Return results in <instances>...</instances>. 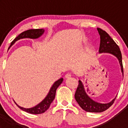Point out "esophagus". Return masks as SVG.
Segmentation results:
<instances>
[{
    "instance_id": "1",
    "label": "esophagus",
    "mask_w": 128,
    "mask_h": 128,
    "mask_svg": "<svg viewBox=\"0 0 128 128\" xmlns=\"http://www.w3.org/2000/svg\"><path fill=\"white\" fill-rule=\"evenodd\" d=\"M70 77H71L70 73H67V74H65V78H70Z\"/></svg>"
}]
</instances>
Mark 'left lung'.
I'll return each instance as SVG.
<instances>
[{
  "label": "left lung",
  "instance_id": "1",
  "mask_svg": "<svg viewBox=\"0 0 128 128\" xmlns=\"http://www.w3.org/2000/svg\"><path fill=\"white\" fill-rule=\"evenodd\" d=\"M98 30L100 38L99 52L100 53H110L116 56L121 67V72H122V74H124L122 62V54L119 47L105 30H103L100 28H98ZM75 99L77 102L81 106V108L86 112L99 113L108 109L114 104L116 98L108 103L102 104L96 102L86 94L82 82L81 80H79V84L76 91Z\"/></svg>",
  "mask_w": 128,
  "mask_h": 128
}]
</instances>
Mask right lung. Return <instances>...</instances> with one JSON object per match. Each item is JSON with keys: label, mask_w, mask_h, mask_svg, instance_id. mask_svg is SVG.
I'll list each match as a JSON object with an SVG mask.
<instances>
[{"label": "right lung", "mask_w": 128, "mask_h": 128, "mask_svg": "<svg viewBox=\"0 0 128 128\" xmlns=\"http://www.w3.org/2000/svg\"><path fill=\"white\" fill-rule=\"evenodd\" d=\"M44 29H29L26 31H24L23 32L20 33V34L17 37H16L14 40H13L11 44V47L13 44H14L16 41H17L18 40L22 39V38H32V39H36V38H39L40 36H41L42 35L44 34ZM63 78H60V80L56 81L54 82L52 87L50 88L49 92L48 93L47 96H46V98L42 101L41 102H40L36 106H35L34 107L30 108H25L23 107H20V106L17 105L18 107L22 110L23 111H25L26 112L29 113V114H43L47 110L49 106H50V104L53 101V100L55 98V96H56V92L57 90L58 87L62 84V82H63Z\"/></svg>", "instance_id": "obj_1"}]
</instances>
